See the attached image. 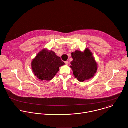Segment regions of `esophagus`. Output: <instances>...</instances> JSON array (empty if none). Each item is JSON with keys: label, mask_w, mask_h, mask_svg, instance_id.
I'll list each match as a JSON object with an SVG mask.
<instances>
[{"label": "esophagus", "mask_w": 128, "mask_h": 128, "mask_svg": "<svg viewBox=\"0 0 128 128\" xmlns=\"http://www.w3.org/2000/svg\"><path fill=\"white\" fill-rule=\"evenodd\" d=\"M65 63L66 65H68L69 64V61H66L65 62Z\"/></svg>", "instance_id": "esophagus-1"}]
</instances>
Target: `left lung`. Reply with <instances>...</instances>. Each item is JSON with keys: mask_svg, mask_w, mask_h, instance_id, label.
<instances>
[{"mask_svg": "<svg viewBox=\"0 0 128 128\" xmlns=\"http://www.w3.org/2000/svg\"><path fill=\"white\" fill-rule=\"evenodd\" d=\"M73 60L70 67L73 74L79 81L83 82L94 76L97 70V64L90 50L86 49L84 52L76 50L71 53Z\"/></svg>", "mask_w": 128, "mask_h": 128, "instance_id": "8db88e82", "label": "left lung"}]
</instances>
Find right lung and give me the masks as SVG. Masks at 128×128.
I'll list each match as a JSON object with an SVG mask.
<instances>
[{
	"label": "right lung",
	"instance_id": "right-lung-1",
	"mask_svg": "<svg viewBox=\"0 0 128 128\" xmlns=\"http://www.w3.org/2000/svg\"><path fill=\"white\" fill-rule=\"evenodd\" d=\"M65 64L60 57L52 51L45 49L41 51L33 60V72L41 80L50 81L59 71V67Z\"/></svg>",
	"mask_w": 128,
	"mask_h": 128
}]
</instances>
